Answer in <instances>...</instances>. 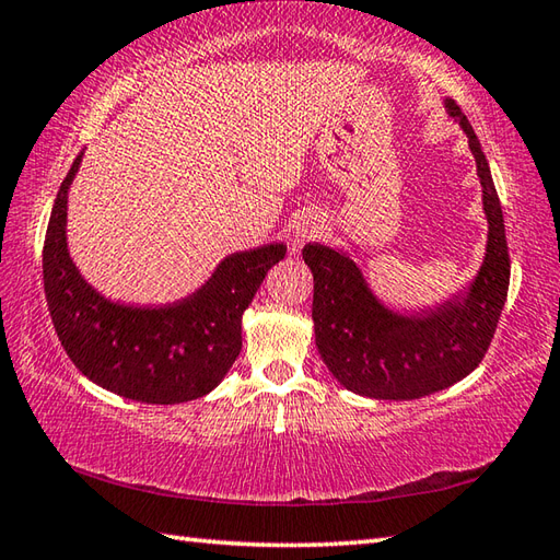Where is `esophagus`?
<instances>
[{
	"label": "esophagus",
	"instance_id": "1",
	"mask_svg": "<svg viewBox=\"0 0 560 560\" xmlns=\"http://www.w3.org/2000/svg\"><path fill=\"white\" fill-rule=\"evenodd\" d=\"M323 229H325V223H323V219L317 217V213H313V211L301 213V217L295 219L293 225H291L293 249L303 247L307 241H315V237L323 233Z\"/></svg>",
	"mask_w": 560,
	"mask_h": 560
}]
</instances>
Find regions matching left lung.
Here are the masks:
<instances>
[{
	"instance_id": "1",
	"label": "left lung",
	"mask_w": 560,
	"mask_h": 560,
	"mask_svg": "<svg viewBox=\"0 0 560 560\" xmlns=\"http://www.w3.org/2000/svg\"><path fill=\"white\" fill-rule=\"evenodd\" d=\"M443 105L469 139L481 183L489 233L477 277L443 305L409 315L377 299L349 253L317 243L303 247L315 279L317 351L329 373L361 397L419 399L459 383L481 363L508 299L505 223L489 161L459 105L452 98Z\"/></svg>"
}]
</instances>
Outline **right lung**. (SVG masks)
<instances>
[{"mask_svg": "<svg viewBox=\"0 0 560 560\" xmlns=\"http://www.w3.org/2000/svg\"><path fill=\"white\" fill-rule=\"evenodd\" d=\"M83 151L59 187L43 247L45 299L59 341L91 383L144 404H180L209 395L243 347V313L267 271L287 257L269 243L219 261L187 299L144 307L110 301L83 279L67 245L69 187Z\"/></svg>", "mask_w": 560, "mask_h": 560, "instance_id": "1", "label": "right lung"}]
</instances>
